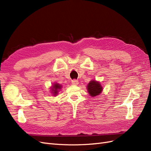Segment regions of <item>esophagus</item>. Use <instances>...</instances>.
<instances>
[{
    "label": "esophagus",
    "instance_id": "1",
    "mask_svg": "<svg viewBox=\"0 0 151 151\" xmlns=\"http://www.w3.org/2000/svg\"><path fill=\"white\" fill-rule=\"evenodd\" d=\"M71 83H72L73 85H75V86H76V85L78 84V82L76 80H73L71 81Z\"/></svg>",
    "mask_w": 151,
    "mask_h": 151
}]
</instances>
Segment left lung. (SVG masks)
I'll return each mask as SVG.
<instances>
[{
    "label": "left lung",
    "mask_w": 151,
    "mask_h": 151,
    "mask_svg": "<svg viewBox=\"0 0 151 151\" xmlns=\"http://www.w3.org/2000/svg\"><path fill=\"white\" fill-rule=\"evenodd\" d=\"M88 93L92 97L100 94L103 91V87L99 82L96 80H91L87 86Z\"/></svg>",
    "instance_id": "1"
}]
</instances>
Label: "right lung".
<instances>
[{"instance_id":"add662e5","label":"right lung","mask_w":151,"mask_h":151,"mask_svg":"<svg viewBox=\"0 0 151 151\" xmlns=\"http://www.w3.org/2000/svg\"><path fill=\"white\" fill-rule=\"evenodd\" d=\"M62 86L59 83H55L53 85L52 88H51L52 90V93L53 94V96H57L58 94V92L59 91V90L61 89Z\"/></svg>"}]
</instances>
